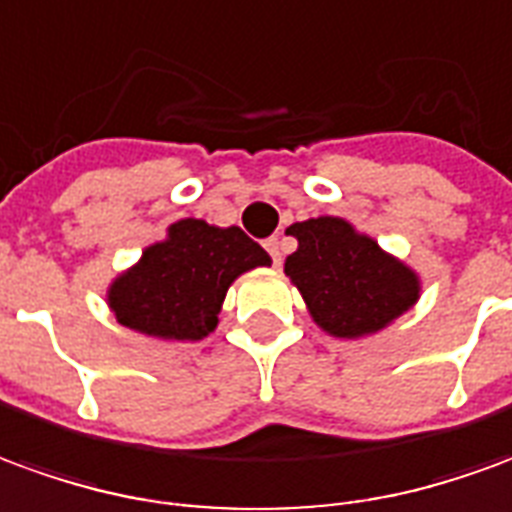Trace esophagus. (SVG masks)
Listing matches in <instances>:
<instances>
[{
	"label": "esophagus",
	"mask_w": 512,
	"mask_h": 512,
	"mask_svg": "<svg viewBox=\"0 0 512 512\" xmlns=\"http://www.w3.org/2000/svg\"><path fill=\"white\" fill-rule=\"evenodd\" d=\"M264 248H267V253L273 256L275 264H281V239L270 237L267 242H264Z\"/></svg>",
	"instance_id": "obj_1"
}]
</instances>
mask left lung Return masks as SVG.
Masks as SVG:
<instances>
[{"instance_id": "8db88e82", "label": "left lung", "mask_w": 512, "mask_h": 512, "mask_svg": "<svg viewBox=\"0 0 512 512\" xmlns=\"http://www.w3.org/2000/svg\"><path fill=\"white\" fill-rule=\"evenodd\" d=\"M297 250L284 273L303 295L311 320L333 339H364L389 328L422 295V278L344 217L292 223Z\"/></svg>"}]
</instances>
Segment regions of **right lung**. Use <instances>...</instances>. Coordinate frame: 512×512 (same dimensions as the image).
Wrapping results in <instances>:
<instances>
[{
  "mask_svg": "<svg viewBox=\"0 0 512 512\" xmlns=\"http://www.w3.org/2000/svg\"><path fill=\"white\" fill-rule=\"evenodd\" d=\"M270 264L267 250L242 228L184 217L112 278L107 306L134 333L162 342H201L220 322L228 286Z\"/></svg>",
  "mask_w": 512,
  "mask_h": 512,
  "instance_id": "add662e5",
  "label": "right lung"
}]
</instances>
